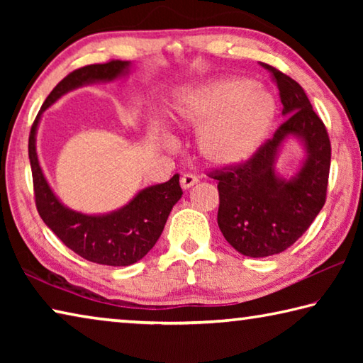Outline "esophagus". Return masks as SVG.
Returning a JSON list of instances; mask_svg holds the SVG:
<instances>
[{"instance_id":"obj_1","label":"esophagus","mask_w":363,"mask_h":363,"mask_svg":"<svg viewBox=\"0 0 363 363\" xmlns=\"http://www.w3.org/2000/svg\"><path fill=\"white\" fill-rule=\"evenodd\" d=\"M196 182H199V177H196L195 174L187 173V174H184V176L181 177V186H182L184 189L192 187V186H195Z\"/></svg>"}]
</instances>
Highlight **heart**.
I'll list each match as a JSON object with an SVG mask.
<instances>
[{
    "label": "heart",
    "instance_id": "heart-1",
    "mask_svg": "<svg viewBox=\"0 0 363 363\" xmlns=\"http://www.w3.org/2000/svg\"><path fill=\"white\" fill-rule=\"evenodd\" d=\"M177 116L201 130L199 150L206 163L235 167L259 150L277 116V102L250 78L229 77L187 93Z\"/></svg>",
    "mask_w": 363,
    "mask_h": 363
}]
</instances>
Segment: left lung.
<instances>
[{
    "mask_svg": "<svg viewBox=\"0 0 363 363\" xmlns=\"http://www.w3.org/2000/svg\"><path fill=\"white\" fill-rule=\"evenodd\" d=\"M261 67L277 84L288 118L247 162L208 173L218 181L219 229L238 253L250 257L279 255L309 229L327 200L331 162L327 128L304 89L275 67ZM290 133L303 139L308 160L293 180H280L273 160Z\"/></svg>",
    "mask_w": 363,
    "mask_h": 363,
    "instance_id": "obj_1",
    "label": "left lung"
}]
</instances>
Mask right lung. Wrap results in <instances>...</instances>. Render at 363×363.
Masks as SVG:
<instances>
[{
    "label": "right lung",
    "mask_w": 363,
    "mask_h": 363,
    "mask_svg": "<svg viewBox=\"0 0 363 363\" xmlns=\"http://www.w3.org/2000/svg\"><path fill=\"white\" fill-rule=\"evenodd\" d=\"M128 67V60H108L70 72L46 97L28 136L35 205L41 219L65 247L84 259L104 266H130L143 259L153 248L162 235L171 210L182 195L179 176L174 174L168 182L140 190L118 211L106 216H86L65 208L49 189L36 157L35 134L41 113L60 96L93 82H112L126 73Z\"/></svg>",
    "instance_id": "obj_1"
}]
</instances>
